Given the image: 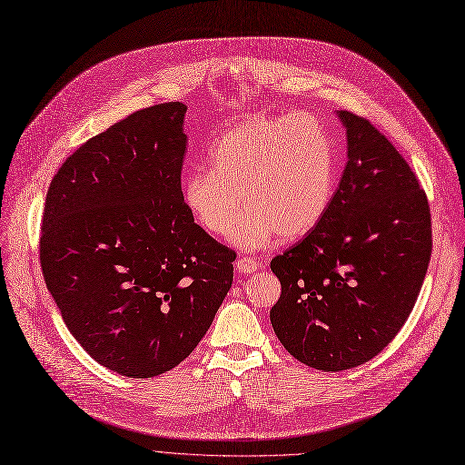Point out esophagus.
Segmentation results:
<instances>
[{
    "instance_id": "esophagus-1",
    "label": "esophagus",
    "mask_w": 465,
    "mask_h": 465,
    "mask_svg": "<svg viewBox=\"0 0 465 465\" xmlns=\"http://www.w3.org/2000/svg\"><path fill=\"white\" fill-rule=\"evenodd\" d=\"M235 267H237L239 273L249 275V273H254L258 270V262L252 260L251 256H241V258H237Z\"/></svg>"
}]
</instances>
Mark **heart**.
Segmentation results:
<instances>
[{"instance_id":"obj_1","label":"heart","mask_w":465,"mask_h":465,"mask_svg":"<svg viewBox=\"0 0 465 465\" xmlns=\"http://www.w3.org/2000/svg\"><path fill=\"white\" fill-rule=\"evenodd\" d=\"M209 169L183 179V202L203 230L263 249L275 235L296 239L321 223L335 184L326 130L312 116H256L228 130L207 154ZM243 202H240V198Z\"/></svg>"}]
</instances>
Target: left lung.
Listing matches in <instances>:
<instances>
[{"label": "left lung", "instance_id": "left-lung-1", "mask_svg": "<svg viewBox=\"0 0 465 465\" xmlns=\"http://www.w3.org/2000/svg\"><path fill=\"white\" fill-rule=\"evenodd\" d=\"M349 162L316 224L272 260L281 298L272 324L284 349L314 370L343 371L377 356L411 314L431 256L426 192L373 124L337 113Z\"/></svg>", "mask_w": 465, "mask_h": 465}]
</instances>
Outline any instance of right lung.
<instances>
[{
	"mask_svg": "<svg viewBox=\"0 0 465 465\" xmlns=\"http://www.w3.org/2000/svg\"><path fill=\"white\" fill-rule=\"evenodd\" d=\"M184 113L167 102L116 122L46 192L45 284L81 347L132 379L173 370L198 347L233 281L235 252L183 202Z\"/></svg>",
	"mask_w": 465,
	"mask_h": 465,
	"instance_id": "right-lung-1",
	"label": "right lung"
}]
</instances>
